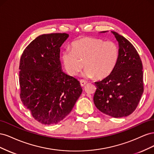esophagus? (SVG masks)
Segmentation results:
<instances>
[{"mask_svg": "<svg viewBox=\"0 0 154 154\" xmlns=\"http://www.w3.org/2000/svg\"><path fill=\"white\" fill-rule=\"evenodd\" d=\"M80 85H81L82 87L85 86V85H86V83H87V81L83 80H80Z\"/></svg>", "mask_w": 154, "mask_h": 154, "instance_id": "obj_1", "label": "esophagus"}]
</instances>
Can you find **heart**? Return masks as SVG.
<instances>
[{
	"label": "heart",
	"mask_w": 154,
	"mask_h": 154,
	"mask_svg": "<svg viewBox=\"0 0 154 154\" xmlns=\"http://www.w3.org/2000/svg\"><path fill=\"white\" fill-rule=\"evenodd\" d=\"M119 57V48L114 42L84 37L73 42L71 51H63L61 59L65 70L70 76L77 75L84 65L85 76L104 79L113 72Z\"/></svg>",
	"instance_id": "b5f03b06"
}]
</instances>
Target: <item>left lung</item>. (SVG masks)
Instances as JSON below:
<instances>
[{
    "instance_id": "8db88e82",
    "label": "left lung",
    "mask_w": 154,
    "mask_h": 154,
    "mask_svg": "<svg viewBox=\"0 0 154 154\" xmlns=\"http://www.w3.org/2000/svg\"><path fill=\"white\" fill-rule=\"evenodd\" d=\"M111 32L118 42L119 60L109 76L95 82L96 91L93 100L101 112L122 118L136 110L143 93V64L134 45L118 32Z\"/></svg>"
}]
</instances>
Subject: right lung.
<instances>
[{
	"mask_svg": "<svg viewBox=\"0 0 154 154\" xmlns=\"http://www.w3.org/2000/svg\"><path fill=\"white\" fill-rule=\"evenodd\" d=\"M68 37L67 33L40 35L21 56L20 99L42 124L61 122L71 112L82 92L77 79L62 70L60 48Z\"/></svg>",
	"mask_w": 154,
	"mask_h": 154,
	"instance_id": "1",
	"label": "right lung"
}]
</instances>
